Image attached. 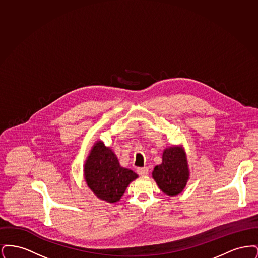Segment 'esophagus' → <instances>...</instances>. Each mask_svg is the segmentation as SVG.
<instances>
[{
	"mask_svg": "<svg viewBox=\"0 0 258 258\" xmlns=\"http://www.w3.org/2000/svg\"><path fill=\"white\" fill-rule=\"evenodd\" d=\"M136 172L140 175V176H146L148 173H149V169H148V167H139V168H137L136 169Z\"/></svg>",
	"mask_w": 258,
	"mask_h": 258,
	"instance_id": "esophagus-1",
	"label": "esophagus"
}]
</instances>
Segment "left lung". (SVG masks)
<instances>
[{
  "label": "left lung",
  "mask_w": 258,
  "mask_h": 258,
  "mask_svg": "<svg viewBox=\"0 0 258 258\" xmlns=\"http://www.w3.org/2000/svg\"><path fill=\"white\" fill-rule=\"evenodd\" d=\"M153 178L164 194L170 197L181 194L188 179L184 151L178 147L165 149L162 163L154 168Z\"/></svg>",
  "instance_id": "left-lung-1"
}]
</instances>
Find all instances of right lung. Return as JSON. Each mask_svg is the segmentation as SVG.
Instances as JSON below:
<instances>
[{
    "instance_id": "1",
    "label": "right lung",
    "mask_w": 258,
    "mask_h": 258,
    "mask_svg": "<svg viewBox=\"0 0 258 258\" xmlns=\"http://www.w3.org/2000/svg\"><path fill=\"white\" fill-rule=\"evenodd\" d=\"M85 179L89 187L100 199L109 203L118 201L137 174L120 166L116 155L98 141L85 163Z\"/></svg>"
}]
</instances>
